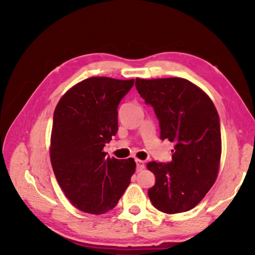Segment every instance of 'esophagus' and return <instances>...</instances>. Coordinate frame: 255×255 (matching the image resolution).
<instances>
[{
    "instance_id": "1",
    "label": "esophagus",
    "mask_w": 255,
    "mask_h": 255,
    "mask_svg": "<svg viewBox=\"0 0 255 255\" xmlns=\"http://www.w3.org/2000/svg\"><path fill=\"white\" fill-rule=\"evenodd\" d=\"M136 165H137V171H141L145 169V163L144 161H140V159H136Z\"/></svg>"
}]
</instances>
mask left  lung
Returning a JSON list of instances; mask_svg holds the SVG:
<instances>
[{
    "mask_svg": "<svg viewBox=\"0 0 255 255\" xmlns=\"http://www.w3.org/2000/svg\"><path fill=\"white\" fill-rule=\"evenodd\" d=\"M135 85L146 105L153 107L161 139L175 144L171 162L147 164L155 175L149 200L163 213L188 211L217 178L222 154L218 112L210 98L185 79H136Z\"/></svg>",
    "mask_w": 255,
    "mask_h": 255,
    "instance_id": "1",
    "label": "left lung"
}]
</instances>
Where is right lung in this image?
Wrapping results in <instances>:
<instances>
[{"label": "right lung", "instance_id": "add662e5", "mask_svg": "<svg viewBox=\"0 0 255 255\" xmlns=\"http://www.w3.org/2000/svg\"><path fill=\"white\" fill-rule=\"evenodd\" d=\"M133 80L90 77L71 88L56 106L50 161L57 182L73 206L88 214L114 209L135 173L133 158L107 157L118 130V105Z\"/></svg>", "mask_w": 255, "mask_h": 255}]
</instances>
